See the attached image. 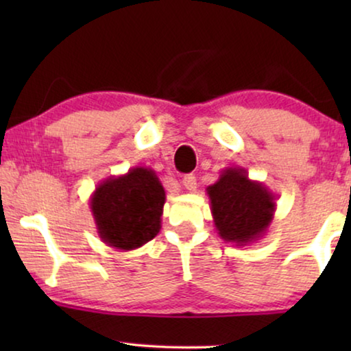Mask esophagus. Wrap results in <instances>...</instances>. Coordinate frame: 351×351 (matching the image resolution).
<instances>
[{
	"label": "esophagus",
	"mask_w": 351,
	"mask_h": 351,
	"mask_svg": "<svg viewBox=\"0 0 351 351\" xmlns=\"http://www.w3.org/2000/svg\"><path fill=\"white\" fill-rule=\"evenodd\" d=\"M182 184L189 191H195L196 190V177L193 174H186L184 176V179H182Z\"/></svg>",
	"instance_id": "obj_1"
}]
</instances>
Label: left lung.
Wrapping results in <instances>:
<instances>
[{
    "mask_svg": "<svg viewBox=\"0 0 351 351\" xmlns=\"http://www.w3.org/2000/svg\"><path fill=\"white\" fill-rule=\"evenodd\" d=\"M206 191L215 230L223 241L246 246L267 233L276 196L262 182L249 179L244 167H225Z\"/></svg>",
    "mask_w": 351,
    "mask_h": 351,
    "instance_id": "obj_1",
    "label": "left lung"
}]
</instances>
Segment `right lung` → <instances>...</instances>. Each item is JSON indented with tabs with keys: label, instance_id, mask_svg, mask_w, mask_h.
<instances>
[{
	"label": "right lung",
	"instance_id": "obj_1",
	"mask_svg": "<svg viewBox=\"0 0 351 351\" xmlns=\"http://www.w3.org/2000/svg\"><path fill=\"white\" fill-rule=\"evenodd\" d=\"M165 201L166 191L156 172L136 166L100 182L89 206L99 238L110 247L132 251L160 233Z\"/></svg>",
	"mask_w": 351,
	"mask_h": 351
}]
</instances>
